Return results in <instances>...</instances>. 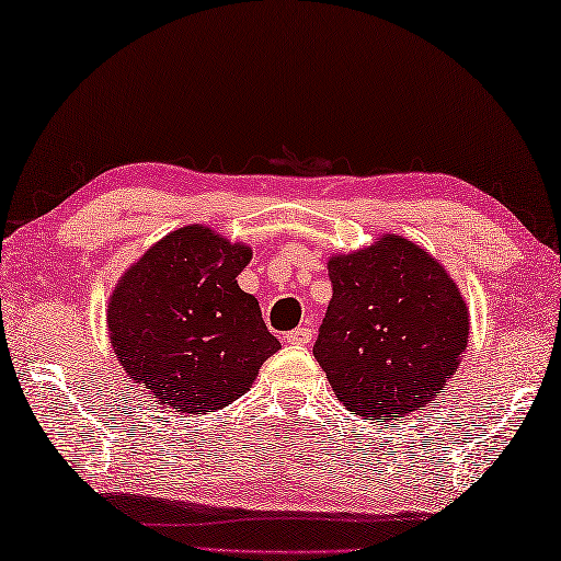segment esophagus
<instances>
[{
	"mask_svg": "<svg viewBox=\"0 0 561 561\" xmlns=\"http://www.w3.org/2000/svg\"><path fill=\"white\" fill-rule=\"evenodd\" d=\"M286 341L290 345H306L313 341V330H310L308 325H300L296 330H290V333H286Z\"/></svg>",
	"mask_w": 561,
	"mask_h": 561,
	"instance_id": "esophagus-1",
	"label": "esophagus"
}]
</instances>
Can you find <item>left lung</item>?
<instances>
[{"label":"left lung","instance_id":"obj_1","mask_svg":"<svg viewBox=\"0 0 561 561\" xmlns=\"http://www.w3.org/2000/svg\"><path fill=\"white\" fill-rule=\"evenodd\" d=\"M333 283L313 345L337 400L363 420L425 408L455 375L470 316L433 255L400 236L328 263Z\"/></svg>","mask_w":561,"mask_h":561}]
</instances>
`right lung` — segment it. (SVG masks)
Returning <instances> with one entry per match:
<instances>
[{"label": "right lung", "mask_w": 561, "mask_h": 561, "mask_svg": "<svg viewBox=\"0 0 561 561\" xmlns=\"http://www.w3.org/2000/svg\"><path fill=\"white\" fill-rule=\"evenodd\" d=\"M251 251L206 226L161 238L118 280L108 335L124 370L156 405L204 415L251 388L280 343L259 300L238 288Z\"/></svg>", "instance_id": "1"}]
</instances>
